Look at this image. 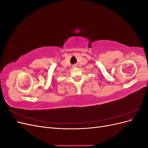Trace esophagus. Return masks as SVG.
I'll return each instance as SVG.
<instances>
[{"label": "esophagus", "instance_id": "34e87169", "mask_svg": "<svg viewBox=\"0 0 148 148\" xmlns=\"http://www.w3.org/2000/svg\"><path fill=\"white\" fill-rule=\"evenodd\" d=\"M76 66H77V64H74V65H73V67H76Z\"/></svg>", "mask_w": 148, "mask_h": 148}]
</instances>
